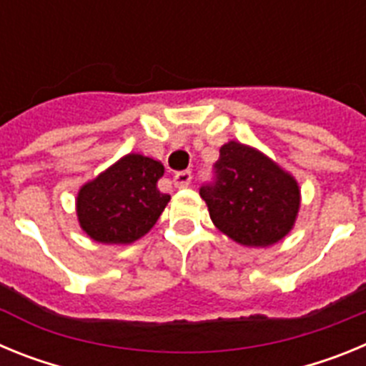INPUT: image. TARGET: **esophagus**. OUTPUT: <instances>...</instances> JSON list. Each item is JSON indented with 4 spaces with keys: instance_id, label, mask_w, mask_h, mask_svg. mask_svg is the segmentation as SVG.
I'll list each match as a JSON object with an SVG mask.
<instances>
[{
    "instance_id": "1",
    "label": "esophagus",
    "mask_w": 366,
    "mask_h": 366,
    "mask_svg": "<svg viewBox=\"0 0 366 366\" xmlns=\"http://www.w3.org/2000/svg\"><path fill=\"white\" fill-rule=\"evenodd\" d=\"M190 181H192V172H190V170H181V172H177L176 176H174L176 187H189Z\"/></svg>"
}]
</instances>
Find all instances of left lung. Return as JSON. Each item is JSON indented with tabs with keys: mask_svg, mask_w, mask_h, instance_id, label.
<instances>
[{
	"mask_svg": "<svg viewBox=\"0 0 366 366\" xmlns=\"http://www.w3.org/2000/svg\"><path fill=\"white\" fill-rule=\"evenodd\" d=\"M212 223L247 247H267L292 231L300 205L297 181L245 144L219 148L214 177L199 189Z\"/></svg>",
	"mask_w": 366,
	"mask_h": 366,
	"instance_id": "1",
	"label": "left lung"
}]
</instances>
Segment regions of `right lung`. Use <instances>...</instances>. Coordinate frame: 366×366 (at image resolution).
Masks as SVG:
<instances>
[{
  "mask_svg": "<svg viewBox=\"0 0 366 366\" xmlns=\"http://www.w3.org/2000/svg\"><path fill=\"white\" fill-rule=\"evenodd\" d=\"M164 167L141 154H128L80 189V227L100 244H132L147 234L170 196L157 189Z\"/></svg>",
  "mask_w": 366,
  "mask_h": 366,
  "instance_id": "1",
  "label": "right lung"
}]
</instances>
